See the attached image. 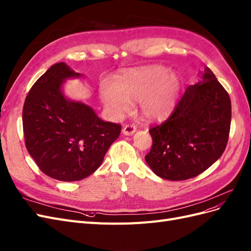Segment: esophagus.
Listing matches in <instances>:
<instances>
[{
	"label": "esophagus",
	"mask_w": 251,
	"mask_h": 251,
	"mask_svg": "<svg viewBox=\"0 0 251 251\" xmlns=\"http://www.w3.org/2000/svg\"><path fill=\"white\" fill-rule=\"evenodd\" d=\"M136 131V127L134 125H126L123 128V134L125 135H132Z\"/></svg>",
	"instance_id": "1"
}]
</instances>
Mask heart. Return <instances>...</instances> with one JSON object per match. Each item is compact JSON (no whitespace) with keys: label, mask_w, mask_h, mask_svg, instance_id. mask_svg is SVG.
<instances>
[{"label":"heart","mask_w":251,"mask_h":251,"mask_svg":"<svg viewBox=\"0 0 251 251\" xmlns=\"http://www.w3.org/2000/svg\"><path fill=\"white\" fill-rule=\"evenodd\" d=\"M168 68L152 66L132 70L116 78L115 82L100 83V97L105 108L116 118L139 102L140 112L150 122L163 121L174 111L178 103L182 82Z\"/></svg>","instance_id":"b5f03b06"}]
</instances>
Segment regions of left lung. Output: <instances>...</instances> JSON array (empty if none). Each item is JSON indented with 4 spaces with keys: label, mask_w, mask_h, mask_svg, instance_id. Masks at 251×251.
Masks as SVG:
<instances>
[{
    "label": "left lung",
    "mask_w": 251,
    "mask_h": 251,
    "mask_svg": "<svg viewBox=\"0 0 251 251\" xmlns=\"http://www.w3.org/2000/svg\"><path fill=\"white\" fill-rule=\"evenodd\" d=\"M199 81L185 90L173 114L152 127V148L145 156L160 178L185 180L204 172L227 145L231 103L207 67Z\"/></svg>",
    "instance_id": "1"
}]
</instances>
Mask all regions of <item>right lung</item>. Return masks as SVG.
Returning <instances> with one entry per match:
<instances>
[{"instance_id":"obj_1","label":"right lung","mask_w":251,"mask_h":251,"mask_svg":"<svg viewBox=\"0 0 251 251\" xmlns=\"http://www.w3.org/2000/svg\"><path fill=\"white\" fill-rule=\"evenodd\" d=\"M82 74L55 63L31 87L23 108L26 148L46 175L60 181L93 174L121 133V125L104 122L81 101L67 98L62 85Z\"/></svg>"}]
</instances>
